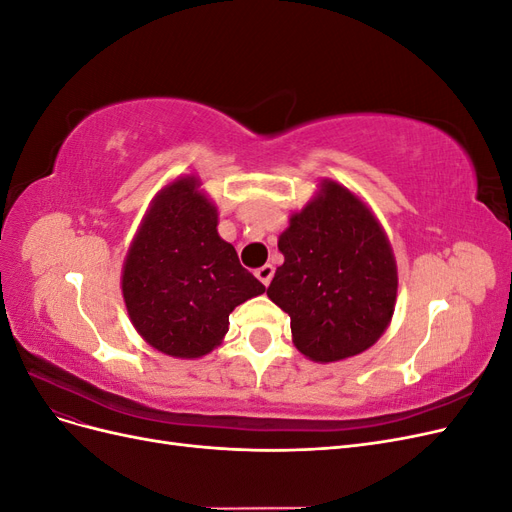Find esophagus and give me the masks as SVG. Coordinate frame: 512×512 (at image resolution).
I'll return each instance as SVG.
<instances>
[{
	"label": "esophagus",
	"instance_id": "34e87169",
	"mask_svg": "<svg viewBox=\"0 0 512 512\" xmlns=\"http://www.w3.org/2000/svg\"><path fill=\"white\" fill-rule=\"evenodd\" d=\"M256 277L258 280L265 284V286H269L271 284V277H273V273H275V269H273V265H262V267H258L256 271Z\"/></svg>",
	"mask_w": 512,
	"mask_h": 512
}]
</instances>
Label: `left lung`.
I'll return each instance as SVG.
<instances>
[{"label": "left lung", "mask_w": 512, "mask_h": 512, "mask_svg": "<svg viewBox=\"0 0 512 512\" xmlns=\"http://www.w3.org/2000/svg\"><path fill=\"white\" fill-rule=\"evenodd\" d=\"M277 247L269 299L290 316L292 342L316 363L374 346L397 299V265L376 215L337 181L324 179L314 200L290 215Z\"/></svg>", "instance_id": "left-lung-1"}]
</instances>
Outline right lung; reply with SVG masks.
I'll return each mask as SVG.
<instances>
[{"mask_svg":"<svg viewBox=\"0 0 512 512\" xmlns=\"http://www.w3.org/2000/svg\"><path fill=\"white\" fill-rule=\"evenodd\" d=\"M198 188L196 177H179L156 194L121 275L134 329L177 359L220 346L232 309L265 292L218 235V209Z\"/></svg>","mask_w":512,"mask_h":512,"instance_id":"obj_1","label":"right lung"}]
</instances>
